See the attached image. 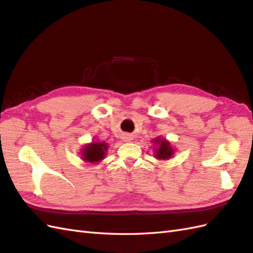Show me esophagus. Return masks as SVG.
I'll use <instances>...</instances> for the list:
<instances>
[{
    "instance_id": "esophagus-1",
    "label": "esophagus",
    "mask_w": 253,
    "mask_h": 253,
    "mask_svg": "<svg viewBox=\"0 0 253 253\" xmlns=\"http://www.w3.org/2000/svg\"><path fill=\"white\" fill-rule=\"evenodd\" d=\"M124 139H125L126 141H129V140H132V137H131V135L126 134V135H125V137H124Z\"/></svg>"
}]
</instances>
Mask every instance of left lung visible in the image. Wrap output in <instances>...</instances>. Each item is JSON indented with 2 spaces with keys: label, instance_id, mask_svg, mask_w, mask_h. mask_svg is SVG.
Returning a JSON list of instances; mask_svg holds the SVG:
<instances>
[{
  "label": "left lung",
  "instance_id": "8db88e82",
  "mask_svg": "<svg viewBox=\"0 0 253 253\" xmlns=\"http://www.w3.org/2000/svg\"><path fill=\"white\" fill-rule=\"evenodd\" d=\"M156 145L157 149H155V157L158 159H170L173 154H174V150L171 147V144L169 141H167L165 138L162 139L160 137H157L155 140H153Z\"/></svg>",
  "mask_w": 253,
  "mask_h": 253
}]
</instances>
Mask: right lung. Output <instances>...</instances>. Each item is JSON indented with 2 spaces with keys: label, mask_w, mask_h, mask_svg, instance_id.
<instances>
[{
  "label": "right lung",
  "mask_w": 253,
  "mask_h": 253,
  "mask_svg": "<svg viewBox=\"0 0 253 253\" xmlns=\"http://www.w3.org/2000/svg\"><path fill=\"white\" fill-rule=\"evenodd\" d=\"M108 151V144L103 142H91L84 145L81 156L84 162L90 164L100 163Z\"/></svg>",
  "instance_id": "obj_1"
}]
</instances>
